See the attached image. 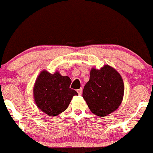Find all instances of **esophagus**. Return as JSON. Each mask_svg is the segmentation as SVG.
Listing matches in <instances>:
<instances>
[{"instance_id":"1","label":"esophagus","mask_w":153,"mask_h":153,"mask_svg":"<svg viewBox=\"0 0 153 153\" xmlns=\"http://www.w3.org/2000/svg\"><path fill=\"white\" fill-rule=\"evenodd\" d=\"M77 93H78L79 95H82V88L77 90Z\"/></svg>"}]
</instances>
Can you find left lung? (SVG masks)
Here are the masks:
<instances>
[{"mask_svg":"<svg viewBox=\"0 0 153 153\" xmlns=\"http://www.w3.org/2000/svg\"><path fill=\"white\" fill-rule=\"evenodd\" d=\"M123 94L122 77L114 68L105 65L100 70H91L90 80L84 87L82 97L93 114L104 117L119 107Z\"/></svg>","mask_w":153,"mask_h":153,"instance_id":"8db88e82","label":"left lung"}]
</instances>
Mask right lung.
Here are the masks:
<instances>
[{"mask_svg":"<svg viewBox=\"0 0 153 153\" xmlns=\"http://www.w3.org/2000/svg\"><path fill=\"white\" fill-rule=\"evenodd\" d=\"M71 80L61 76L58 72L54 74L43 71L38 76L33 88L36 103L49 116H57L65 111L73 96L78 93L70 88Z\"/></svg>","mask_w":153,"mask_h":153,"instance_id":"obj_1","label":"right lung"}]
</instances>
